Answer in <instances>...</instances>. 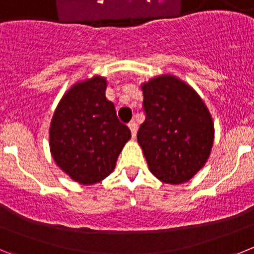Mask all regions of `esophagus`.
Segmentation results:
<instances>
[{"label": "esophagus", "mask_w": 254, "mask_h": 254, "mask_svg": "<svg viewBox=\"0 0 254 254\" xmlns=\"http://www.w3.org/2000/svg\"><path fill=\"white\" fill-rule=\"evenodd\" d=\"M128 128L131 129V133H132V137H136V133H137V125H136V122L134 121H131V122L128 123Z\"/></svg>", "instance_id": "esophagus-1"}]
</instances>
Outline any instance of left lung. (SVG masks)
<instances>
[{"label": "left lung", "instance_id": "left-lung-1", "mask_svg": "<svg viewBox=\"0 0 254 254\" xmlns=\"http://www.w3.org/2000/svg\"><path fill=\"white\" fill-rule=\"evenodd\" d=\"M146 118L137 133L150 172L182 185L205 167L214 145V121L193 87L170 73L141 84Z\"/></svg>", "mask_w": 254, "mask_h": 254}]
</instances>
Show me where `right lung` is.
Here are the masks:
<instances>
[{
    "mask_svg": "<svg viewBox=\"0 0 254 254\" xmlns=\"http://www.w3.org/2000/svg\"><path fill=\"white\" fill-rule=\"evenodd\" d=\"M108 81L94 75L75 82L64 94L49 126V149L57 167L80 185L107 178L131 138L105 98Z\"/></svg>",
    "mask_w": 254,
    "mask_h": 254,
    "instance_id": "obj_1",
    "label": "right lung"
}]
</instances>
